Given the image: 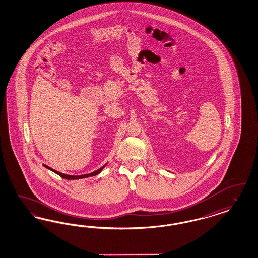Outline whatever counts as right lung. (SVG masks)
I'll return each instance as SVG.
<instances>
[{
    "label": "right lung",
    "instance_id": "obj_1",
    "mask_svg": "<svg viewBox=\"0 0 258 258\" xmlns=\"http://www.w3.org/2000/svg\"><path fill=\"white\" fill-rule=\"evenodd\" d=\"M107 165V164H105L102 168L98 169L97 170H95V171H93V172H91V173H88V174H82V175H69V174H64V173H62V172H59V171H57V170H55V169H51V168H49V167H47V166H45V165H44V167L46 168L47 169H50L51 171H53V172H55L56 174L60 175L62 178L68 179V180H76V179H82V178H88L90 177V176H95V175L99 174V173L104 169V168H105Z\"/></svg>",
    "mask_w": 258,
    "mask_h": 258
}]
</instances>
